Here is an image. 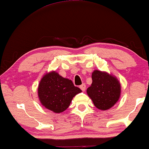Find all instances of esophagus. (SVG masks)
<instances>
[{
  "label": "esophagus",
  "instance_id": "34e87169",
  "mask_svg": "<svg viewBox=\"0 0 149 149\" xmlns=\"http://www.w3.org/2000/svg\"><path fill=\"white\" fill-rule=\"evenodd\" d=\"M80 88L81 89L82 91L84 92L85 90V88H86V85H85V84H84V83H83V84H82L81 85H80Z\"/></svg>",
  "mask_w": 149,
  "mask_h": 149
}]
</instances>
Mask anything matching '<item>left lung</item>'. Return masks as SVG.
I'll return each mask as SVG.
<instances>
[{"instance_id": "obj_1", "label": "left lung", "mask_w": 149, "mask_h": 149, "mask_svg": "<svg viewBox=\"0 0 149 149\" xmlns=\"http://www.w3.org/2000/svg\"><path fill=\"white\" fill-rule=\"evenodd\" d=\"M92 83L87 93L98 109L106 111L116 104L120 96L118 80L107 72L95 70L92 73Z\"/></svg>"}]
</instances>
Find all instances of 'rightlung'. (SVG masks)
Segmentation results:
<instances>
[{"instance_id": "obj_1", "label": "right lung", "mask_w": 149, "mask_h": 149, "mask_svg": "<svg viewBox=\"0 0 149 149\" xmlns=\"http://www.w3.org/2000/svg\"><path fill=\"white\" fill-rule=\"evenodd\" d=\"M81 92L71 80L63 78L56 71L44 75L38 88L42 105L56 113L64 111L69 107L73 97Z\"/></svg>"}]
</instances>
